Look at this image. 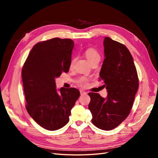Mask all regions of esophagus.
<instances>
[{
	"instance_id": "obj_1",
	"label": "esophagus",
	"mask_w": 158,
	"mask_h": 158,
	"mask_svg": "<svg viewBox=\"0 0 158 158\" xmlns=\"http://www.w3.org/2000/svg\"><path fill=\"white\" fill-rule=\"evenodd\" d=\"M80 95H83L87 94V93L85 92H84V90H80Z\"/></svg>"
}]
</instances>
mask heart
Returning <instances> with one entry per match:
<instances>
[{"label":"heart","mask_w":158,"mask_h":158,"mask_svg":"<svg viewBox=\"0 0 158 158\" xmlns=\"http://www.w3.org/2000/svg\"><path fill=\"white\" fill-rule=\"evenodd\" d=\"M84 55L86 57L88 60L89 62L91 64L95 63H99L101 60V56H100L98 51L94 48H88L84 51ZM76 61V58H73L70 60V67L72 68L73 66ZM78 84L80 85H85L87 84V79L85 78H81L79 81Z\"/></svg>","instance_id":"heart-1"}]
</instances>
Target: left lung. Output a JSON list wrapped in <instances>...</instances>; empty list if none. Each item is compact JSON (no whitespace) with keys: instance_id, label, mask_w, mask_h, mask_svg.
Instances as JSON below:
<instances>
[{"instance_id":"left-lung-1","label":"left lung","mask_w":158,"mask_h":158,"mask_svg":"<svg viewBox=\"0 0 158 158\" xmlns=\"http://www.w3.org/2000/svg\"><path fill=\"white\" fill-rule=\"evenodd\" d=\"M105 59L99 73V80L108 95L102 98L90 92L88 109L92 122L99 129L111 131L128 117L138 88L136 66L125 45L106 37L103 41Z\"/></svg>"}]
</instances>
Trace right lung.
<instances>
[{"label": "right lung", "mask_w": 158, "mask_h": 158, "mask_svg": "<svg viewBox=\"0 0 158 158\" xmlns=\"http://www.w3.org/2000/svg\"><path fill=\"white\" fill-rule=\"evenodd\" d=\"M74 43L56 37L36 44L22 70L26 108L38 125L56 131L69 121L70 111L80 96L74 88H61L57 92L55 78L70 69Z\"/></svg>", "instance_id": "add662e5"}]
</instances>
